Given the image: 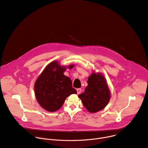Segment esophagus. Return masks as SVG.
Here are the masks:
<instances>
[{"label": "esophagus", "mask_w": 148, "mask_h": 148, "mask_svg": "<svg viewBox=\"0 0 148 148\" xmlns=\"http://www.w3.org/2000/svg\"><path fill=\"white\" fill-rule=\"evenodd\" d=\"M77 94H79L81 92V88H78V89H77Z\"/></svg>", "instance_id": "esophagus-1"}]
</instances>
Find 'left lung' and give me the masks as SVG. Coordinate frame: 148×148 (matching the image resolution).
I'll list each match as a JSON object with an SVG mask.
<instances>
[{
	"label": "left lung",
	"mask_w": 148,
	"mask_h": 148,
	"mask_svg": "<svg viewBox=\"0 0 148 148\" xmlns=\"http://www.w3.org/2000/svg\"><path fill=\"white\" fill-rule=\"evenodd\" d=\"M87 83L85 91L78 97L90 112H97L103 110L108 103L110 91L105 77L99 73H92L88 77Z\"/></svg>",
	"instance_id": "1"
}]
</instances>
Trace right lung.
<instances>
[{
	"label": "right lung",
	"instance_id": "1",
	"mask_svg": "<svg viewBox=\"0 0 148 148\" xmlns=\"http://www.w3.org/2000/svg\"><path fill=\"white\" fill-rule=\"evenodd\" d=\"M69 66V69L73 67ZM65 67H61L56 61L45 69L34 84L36 98L42 108L49 112L59 110L66 98L77 91L72 87L71 79L64 74Z\"/></svg>",
	"mask_w": 148,
	"mask_h": 148
}]
</instances>
